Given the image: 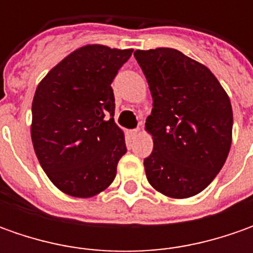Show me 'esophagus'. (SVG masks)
<instances>
[{
    "label": "esophagus",
    "instance_id": "esophagus-1",
    "mask_svg": "<svg viewBox=\"0 0 253 253\" xmlns=\"http://www.w3.org/2000/svg\"><path fill=\"white\" fill-rule=\"evenodd\" d=\"M139 132H141V129H139V128H135V129H131V131H129V135H131V136H136Z\"/></svg>",
    "mask_w": 253,
    "mask_h": 253
}]
</instances>
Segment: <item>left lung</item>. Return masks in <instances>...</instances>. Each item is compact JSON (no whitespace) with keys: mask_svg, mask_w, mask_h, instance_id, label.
Masks as SVG:
<instances>
[{"mask_svg":"<svg viewBox=\"0 0 253 253\" xmlns=\"http://www.w3.org/2000/svg\"><path fill=\"white\" fill-rule=\"evenodd\" d=\"M153 108L146 129L153 151L145 171L153 189L187 199L206 189L222 169L232 139V107L204 64L176 49L135 50Z\"/></svg>","mask_w":253,"mask_h":253,"instance_id":"left-lung-1","label":"left lung"}]
</instances>
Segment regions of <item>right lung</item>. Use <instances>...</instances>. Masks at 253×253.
I'll use <instances>...</instances> for the list:
<instances>
[{"label":"right lung","instance_id":"add662e5","mask_svg":"<svg viewBox=\"0 0 253 253\" xmlns=\"http://www.w3.org/2000/svg\"><path fill=\"white\" fill-rule=\"evenodd\" d=\"M132 49L88 44L46 74L35 91L31 136L47 177L73 197H92L111 184L126 153L114 121L111 83Z\"/></svg>","mask_w":253,"mask_h":253}]
</instances>
